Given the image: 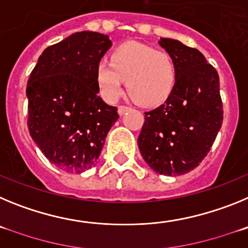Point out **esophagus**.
<instances>
[{
	"label": "esophagus",
	"instance_id": "1",
	"mask_svg": "<svg viewBox=\"0 0 248 248\" xmlns=\"http://www.w3.org/2000/svg\"><path fill=\"white\" fill-rule=\"evenodd\" d=\"M129 107H125V105H119L118 107V113H119V115H123V114L125 113V111L129 110Z\"/></svg>",
	"mask_w": 248,
	"mask_h": 248
}]
</instances>
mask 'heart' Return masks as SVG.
<instances>
[{
	"label": "heart",
	"mask_w": 248,
	"mask_h": 248,
	"mask_svg": "<svg viewBox=\"0 0 248 248\" xmlns=\"http://www.w3.org/2000/svg\"><path fill=\"white\" fill-rule=\"evenodd\" d=\"M103 97L114 102L123 80L130 97L141 105H155L170 95L176 82V65L165 50L138 42H126L113 50L110 62L100 61L95 71Z\"/></svg>",
	"instance_id": "b5f03b06"
}]
</instances>
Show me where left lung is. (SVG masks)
<instances>
[{"label":"left lung","instance_id":"8db88e82","mask_svg":"<svg viewBox=\"0 0 248 248\" xmlns=\"http://www.w3.org/2000/svg\"><path fill=\"white\" fill-rule=\"evenodd\" d=\"M159 45L174 58L176 82L165 103L145 113L138 145L154 171L177 176L199 166L222 125L220 79L196 48L170 38Z\"/></svg>","mask_w":248,"mask_h":248}]
</instances>
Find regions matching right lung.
<instances>
[{"label":"right lung","mask_w":248,"mask_h":248,"mask_svg":"<svg viewBox=\"0 0 248 248\" xmlns=\"http://www.w3.org/2000/svg\"><path fill=\"white\" fill-rule=\"evenodd\" d=\"M110 46L105 34L77 32L46 48L28 79L30 134L43 155L64 171L94 166L119 118L115 107L98 97L95 71Z\"/></svg>","instance_id":"right-lung-1"}]
</instances>
